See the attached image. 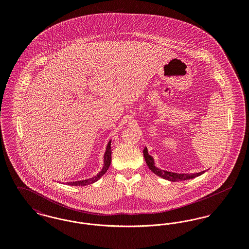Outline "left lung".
Masks as SVG:
<instances>
[{"mask_svg": "<svg viewBox=\"0 0 249 249\" xmlns=\"http://www.w3.org/2000/svg\"><path fill=\"white\" fill-rule=\"evenodd\" d=\"M143 157L146 162V165L148 166V168L154 173L155 175H157L160 178H162L166 180L172 181V182H178V181H183V180H189L192 178L200 177L202 175L205 171H202L200 173H196V174H178V173H173V172H168L164 170H160L159 169L157 166L155 165L154 159L148 154V150L146 147L143 148Z\"/></svg>", "mask_w": 249, "mask_h": 249, "instance_id": "left-lung-1", "label": "left lung"}]
</instances>
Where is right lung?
Wrapping results in <instances>:
<instances>
[{
	"label": "right lung",
	"mask_w": 249,
	"mask_h": 249,
	"mask_svg": "<svg viewBox=\"0 0 249 249\" xmlns=\"http://www.w3.org/2000/svg\"><path fill=\"white\" fill-rule=\"evenodd\" d=\"M111 154H112V151H111V140H110L107 143V149H106V152L104 155V166H103L101 172H99V174H97V176H95L93 178L73 181V182H67L66 184L70 185V186H87V185H90L96 181H98L107 173L109 166L111 164Z\"/></svg>",
	"instance_id": "obj_1"
}]
</instances>
